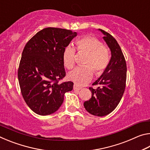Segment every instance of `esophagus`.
<instances>
[{
  "label": "esophagus",
  "mask_w": 150,
  "mask_h": 150,
  "mask_svg": "<svg viewBox=\"0 0 150 150\" xmlns=\"http://www.w3.org/2000/svg\"><path fill=\"white\" fill-rule=\"evenodd\" d=\"M81 89V87H79L77 85L74 84V85H73V90L74 91H79Z\"/></svg>",
  "instance_id": "esophagus-1"
}]
</instances>
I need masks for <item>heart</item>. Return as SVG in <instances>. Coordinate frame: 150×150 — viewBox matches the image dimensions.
<instances>
[{
  "label": "heart",
  "instance_id": "heart-1",
  "mask_svg": "<svg viewBox=\"0 0 150 150\" xmlns=\"http://www.w3.org/2000/svg\"><path fill=\"white\" fill-rule=\"evenodd\" d=\"M79 52H87L84 66L76 67L68 73L67 77L76 85H83L89 82L95 71L97 75H101L108 67L110 62L108 48L95 37L86 35L76 42ZM76 51L71 45L66 47L63 53V63L65 67L71 69L75 64Z\"/></svg>",
  "mask_w": 150,
  "mask_h": 150
}]
</instances>
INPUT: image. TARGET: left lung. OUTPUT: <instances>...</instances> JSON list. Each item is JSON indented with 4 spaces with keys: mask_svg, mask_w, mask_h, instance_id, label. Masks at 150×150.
<instances>
[{
    "mask_svg": "<svg viewBox=\"0 0 150 150\" xmlns=\"http://www.w3.org/2000/svg\"><path fill=\"white\" fill-rule=\"evenodd\" d=\"M105 40L111 52L108 67L93 85H98L97 88L90 87L92 96L85 101L86 110L96 116H104L112 112L120 103L126 87V63L120 45L113 36L103 30Z\"/></svg>",
    "mask_w": 150,
    "mask_h": 150,
    "instance_id": "obj_1",
    "label": "left lung"
}]
</instances>
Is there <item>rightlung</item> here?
<instances>
[{"mask_svg": "<svg viewBox=\"0 0 150 150\" xmlns=\"http://www.w3.org/2000/svg\"><path fill=\"white\" fill-rule=\"evenodd\" d=\"M77 35L71 30L46 28L25 45L18 78L25 102L38 115H49L57 111L65 93L73 89L71 81H58L65 76L63 51Z\"/></svg>", "mask_w": 150, "mask_h": 150, "instance_id": "obj_1", "label": "right lung"}]
</instances>
